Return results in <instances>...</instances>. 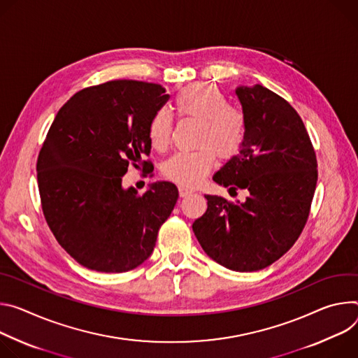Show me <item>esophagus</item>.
<instances>
[{"label": "esophagus", "instance_id": "1", "mask_svg": "<svg viewBox=\"0 0 358 358\" xmlns=\"http://www.w3.org/2000/svg\"><path fill=\"white\" fill-rule=\"evenodd\" d=\"M193 192H194L193 189H189V187H186V186H179V196H180V197H186V196L192 194Z\"/></svg>", "mask_w": 358, "mask_h": 358}]
</instances>
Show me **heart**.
Segmentation results:
<instances>
[{
    "label": "heart",
    "mask_w": 358,
    "mask_h": 358,
    "mask_svg": "<svg viewBox=\"0 0 358 358\" xmlns=\"http://www.w3.org/2000/svg\"><path fill=\"white\" fill-rule=\"evenodd\" d=\"M175 109L182 119L199 122L197 149L179 152L164 165V175L176 183L197 186L212 172L216 155L230 159L239 153L248 135V119L215 85L197 83L185 87L175 96ZM173 117L166 109H157L149 121L148 138L156 150H165L172 138Z\"/></svg>",
    "instance_id": "b5f03b06"
}]
</instances>
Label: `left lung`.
Listing matches in <instances>:
<instances>
[{"instance_id": "left-lung-1", "label": "left lung", "mask_w": 358, "mask_h": 358, "mask_svg": "<svg viewBox=\"0 0 358 358\" xmlns=\"http://www.w3.org/2000/svg\"><path fill=\"white\" fill-rule=\"evenodd\" d=\"M248 119L246 141L213 176L229 192L246 189L245 202L205 194L206 213L193 231L216 263L234 271L262 270L299 239L317 183V159L296 109L262 87L236 90Z\"/></svg>"}]
</instances>
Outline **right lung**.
Segmentation results:
<instances>
[{"mask_svg":"<svg viewBox=\"0 0 358 358\" xmlns=\"http://www.w3.org/2000/svg\"><path fill=\"white\" fill-rule=\"evenodd\" d=\"M169 95L157 84L109 81L76 92L58 110L36 161L45 220L79 264L129 271L153 252L178 189L156 182L145 193L122 187L128 166L146 171L148 125Z\"/></svg>","mask_w":358,"mask_h":358,"instance_id":"1","label":"right lung"}]
</instances>
